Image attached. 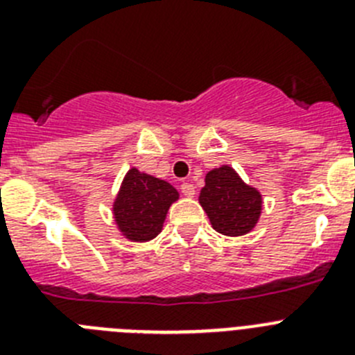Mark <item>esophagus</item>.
<instances>
[{
    "label": "esophagus",
    "instance_id": "esophagus-1",
    "mask_svg": "<svg viewBox=\"0 0 355 355\" xmlns=\"http://www.w3.org/2000/svg\"><path fill=\"white\" fill-rule=\"evenodd\" d=\"M181 193H183L184 197H193L196 196V188L190 183H183L181 184Z\"/></svg>",
    "mask_w": 355,
    "mask_h": 355
}]
</instances>
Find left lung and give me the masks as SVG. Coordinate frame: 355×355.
I'll return each mask as SVG.
<instances>
[{
  "mask_svg": "<svg viewBox=\"0 0 355 355\" xmlns=\"http://www.w3.org/2000/svg\"><path fill=\"white\" fill-rule=\"evenodd\" d=\"M200 206L208 213L213 229L225 236H241L256 225L261 213V196L247 187L231 167L206 174L200 190Z\"/></svg>",
  "mask_w": 355,
  "mask_h": 355,
  "instance_id": "obj_1",
  "label": "left lung"
}]
</instances>
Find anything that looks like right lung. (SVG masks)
Here are the masks:
<instances>
[{"label":"right lung","mask_w":355,"mask_h":355,"mask_svg":"<svg viewBox=\"0 0 355 355\" xmlns=\"http://www.w3.org/2000/svg\"><path fill=\"white\" fill-rule=\"evenodd\" d=\"M178 197V190L167 181L131 168L115 200V220L126 238L147 241L162 231L168 206Z\"/></svg>","instance_id":"right-lung-1"}]
</instances>
